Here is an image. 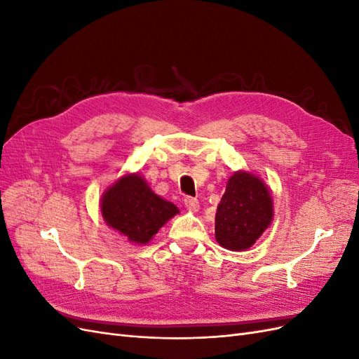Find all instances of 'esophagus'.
I'll return each instance as SVG.
<instances>
[{
	"label": "esophagus",
	"instance_id": "1",
	"mask_svg": "<svg viewBox=\"0 0 359 359\" xmlns=\"http://www.w3.org/2000/svg\"><path fill=\"white\" fill-rule=\"evenodd\" d=\"M184 203H186V206L189 210H191V211H198L199 210V201L196 199V198H186L184 199Z\"/></svg>",
	"mask_w": 359,
	"mask_h": 359
}]
</instances>
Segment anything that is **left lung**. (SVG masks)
Here are the masks:
<instances>
[{
  "instance_id": "left-lung-1",
  "label": "left lung",
  "mask_w": 359,
  "mask_h": 359,
  "mask_svg": "<svg viewBox=\"0 0 359 359\" xmlns=\"http://www.w3.org/2000/svg\"><path fill=\"white\" fill-rule=\"evenodd\" d=\"M274 219V201L264 180L236 170L215 212V240L231 252H244L259 240Z\"/></svg>"
}]
</instances>
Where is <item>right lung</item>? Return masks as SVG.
Masks as SVG:
<instances>
[{
	"label": "right lung",
	"mask_w": 359,
	"mask_h": 359,
	"mask_svg": "<svg viewBox=\"0 0 359 359\" xmlns=\"http://www.w3.org/2000/svg\"><path fill=\"white\" fill-rule=\"evenodd\" d=\"M104 223L136 245H147L170 219L178 206L163 199L139 172L126 173L104 190L100 199Z\"/></svg>",
	"instance_id": "right-lung-1"
}]
</instances>
